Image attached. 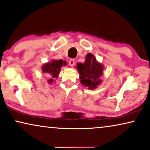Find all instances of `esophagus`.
I'll return each mask as SVG.
<instances>
[{"instance_id": "1", "label": "esophagus", "mask_w": 150, "mask_h": 150, "mask_svg": "<svg viewBox=\"0 0 150 150\" xmlns=\"http://www.w3.org/2000/svg\"><path fill=\"white\" fill-rule=\"evenodd\" d=\"M74 63H75V60L74 59H71L69 61V65H70V66H74Z\"/></svg>"}]
</instances>
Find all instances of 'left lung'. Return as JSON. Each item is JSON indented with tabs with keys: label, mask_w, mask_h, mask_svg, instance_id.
Returning <instances> with one entry per match:
<instances>
[{
	"label": "left lung",
	"mask_w": 150,
	"mask_h": 150,
	"mask_svg": "<svg viewBox=\"0 0 150 150\" xmlns=\"http://www.w3.org/2000/svg\"><path fill=\"white\" fill-rule=\"evenodd\" d=\"M76 68L80 74L81 83L85 87L93 89L101 83L100 77L103 74V66L97 62L91 53L87 54L85 63H78Z\"/></svg>",
	"instance_id": "1"
}]
</instances>
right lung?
<instances>
[{
	"label": "right lung",
	"instance_id": "add662e5",
	"mask_svg": "<svg viewBox=\"0 0 150 150\" xmlns=\"http://www.w3.org/2000/svg\"><path fill=\"white\" fill-rule=\"evenodd\" d=\"M66 63L63 60H53L52 62L44 64L42 66V71L48 75V76L51 77L48 81V83L51 84L53 82V80L55 78L58 77V75L60 71L61 67L63 65H65Z\"/></svg>",
	"mask_w": 150,
	"mask_h": 150
}]
</instances>
